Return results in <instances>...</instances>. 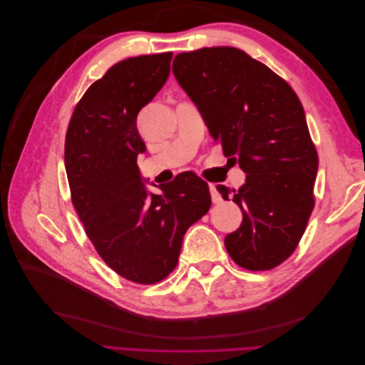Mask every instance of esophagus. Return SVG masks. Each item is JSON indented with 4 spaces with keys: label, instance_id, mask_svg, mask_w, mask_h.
<instances>
[{
    "label": "esophagus",
    "instance_id": "1",
    "mask_svg": "<svg viewBox=\"0 0 365 365\" xmlns=\"http://www.w3.org/2000/svg\"><path fill=\"white\" fill-rule=\"evenodd\" d=\"M210 195H212V201H213L215 204L222 202V196H220V193L217 192L215 184H210Z\"/></svg>",
    "mask_w": 365,
    "mask_h": 365
}]
</instances>
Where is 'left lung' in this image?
I'll list each match as a JSON object with an SVG mask.
<instances>
[{"label":"left lung","mask_w":365,"mask_h":365,"mask_svg":"<svg viewBox=\"0 0 365 365\" xmlns=\"http://www.w3.org/2000/svg\"><path fill=\"white\" fill-rule=\"evenodd\" d=\"M215 143L237 161L247 181L231 193L244 215L225 237L239 267L268 271L298 247L315 205L318 153L300 98L267 65L235 47L181 53L172 65Z\"/></svg>","instance_id":"8db88e82"}]
</instances>
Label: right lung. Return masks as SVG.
<instances>
[{"label":"right lung","mask_w":365,"mask_h":365,"mask_svg":"<svg viewBox=\"0 0 365 365\" xmlns=\"http://www.w3.org/2000/svg\"><path fill=\"white\" fill-rule=\"evenodd\" d=\"M172 53L117 62L96 81L71 114L65 169L71 202L98 256L138 284L164 280L178 263L187 228L212 205L208 184L180 173L148 195L137 165L146 145L137 115L161 90Z\"/></svg>","instance_id":"1"}]
</instances>
